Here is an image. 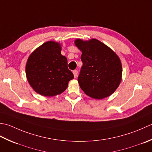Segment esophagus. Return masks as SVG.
Returning a JSON list of instances; mask_svg holds the SVG:
<instances>
[{"mask_svg": "<svg viewBox=\"0 0 152 152\" xmlns=\"http://www.w3.org/2000/svg\"><path fill=\"white\" fill-rule=\"evenodd\" d=\"M73 75L75 77H77V75H78V72H77V70H73Z\"/></svg>", "mask_w": 152, "mask_h": 152, "instance_id": "obj_1", "label": "esophagus"}]
</instances>
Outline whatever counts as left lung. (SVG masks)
Returning <instances> with one entry per match:
<instances>
[{
	"label": "left lung",
	"instance_id": "obj_1",
	"mask_svg": "<svg viewBox=\"0 0 152 152\" xmlns=\"http://www.w3.org/2000/svg\"><path fill=\"white\" fill-rule=\"evenodd\" d=\"M75 44L82 51L83 66L78 77L80 88L95 99L109 96L121 80L122 66L119 57L96 39L88 41L77 39Z\"/></svg>",
	"mask_w": 152,
	"mask_h": 152
}]
</instances>
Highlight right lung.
Masks as SVG:
<instances>
[{
	"instance_id": "1",
	"label": "right lung",
	"mask_w": 152,
	"mask_h": 152,
	"mask_svg": "<svg viewBox=\"0 0 152 152\" xmlns=\"http://www.w3.org/2000/svg\"><path fill=\"white\" fill-rule=\"evenodd\" d=\"M26 70L30 85L45 96L62 93L74 78L66 57L61 54L60 44L53 41L44 43L30 55Z\"/></svg>"
}]
</instances>
